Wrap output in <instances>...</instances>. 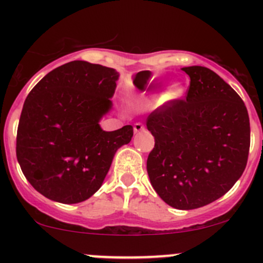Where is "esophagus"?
<instances>
[{"label":"esophagus","instance_id":"34e87169","mask_svg":"<svg viewBox=\"0 0 263 263\" xmlns=\"http://www.w3.org/2000/svg\"><path fill=\"white\" fill-rule=\"evenodd\" d=\"M143 129H144V126L142 125L141 122H136L135 125H134V131H135V134H137V132L143 131Z\"/></svg>","mask_w":263,"mask_h":263}]
</instances>
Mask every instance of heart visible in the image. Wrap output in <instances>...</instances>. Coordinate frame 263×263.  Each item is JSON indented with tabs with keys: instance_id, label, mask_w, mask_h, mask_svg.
Segmentation results:
<instances>
[{
	"instance_id": "obj_1",
	"label": "heart",
	"mask_w": 263,
	"mask_h": 263,
	"mask_svg": "<svg viewBox=\"0 0 263 263\" xmlns=\"http://www.w3.org/2000/svg\"><path fill=\"white\" fill-rule=\"evenodd\" d=\"M184 87L180 83H173L168 86L167 89V96L168 99H178L183 95ZM157 96V95H155Z\"/></svg>"
}]
</instances>
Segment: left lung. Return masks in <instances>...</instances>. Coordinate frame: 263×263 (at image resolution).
<instances>
[{"label": "left lung", "mask_w": 263, "mask_h": 263, "mask_svg": "<svg viewBox=\"0 0 263 263\" xmlns=\"http://www.w3.org/2000/svg\"><path fill=\"white\" fill-rule=\"evenodd\" d=\"M190 78L185 100L153 111L147 128L155 148L147 172L157 194L190 210L228 193L242 176L250 151V119L242 99L205 66L183 68Z\"/></svg>", "instance_id": "8db88e82"}]
</instances>
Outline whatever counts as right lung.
Instances as JSON below:
<instances>
[{
  "label": "right lung",
  "instance_id": "right-lung-1",
  "mask_svg": "<svg viewBox=\"0 0 263 263\" xmlns=\"http://www.w3.org/2000/svg\"><path fill=\"white\" fill-rule=\"evenodd\" d=\"M119 73L74 60L48 73L31 90L17 129L23 174L50 200L77 204L100 189L116 151L134 136L131 125L106 132Z\"/></svg>",
  "mask_w": 263,
  "mask_h": 263
}]
</instances>
